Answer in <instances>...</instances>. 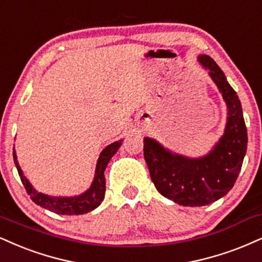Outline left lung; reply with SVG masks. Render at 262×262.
I'll return each instance as SVG.
<instances>
[{"mask_svg": "<svg viewBox=\"0 0 262 262\" xmlns=\"http://www.w3.org/2000/svg\"><path fill=\"white\" fill-rule=\"evenodd\" d=\"M198 61L209 72L227 105L222 137L201 157L176 154L152 138H144V157L156 189L183 206H204L225 196L237 181L248 144L237 93L210 56L199 55Z\"/></svg>", "mask_w": 262, "mask_h": 262, "instance_id": "8db88e82", "label": "left lung"}]
</instances>
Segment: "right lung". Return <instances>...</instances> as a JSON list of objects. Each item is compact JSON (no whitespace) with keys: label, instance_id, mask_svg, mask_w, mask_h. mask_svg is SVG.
I'll return each instance as SVG.
<instances>
[{"label":"right lung","instance_id":"1","mask_svg":"<svg viewBox=\"0 0 262 262\" xmlns=\"http://www.w3.org/2000/svg\"><path fill=\"white\" fill-rule=\"evenodd\" d=\"M122 139L115 141V143L110 144L108 146H106L105 149L101 151L96 163L95 176H94L90 188L86 191H84V193L74 195V196H51V195L39 193L24 176L19 163H18L17 154H15L14 149L13 159L18 173H19L21 183H23L25 190L30 195L31 200L34 203L43 207V209L58 213V215H83V213H88L94 209H96L102 203L106 191V181L103 173H105V169L107 165H108L110 160L117 152L119 146L122 145Z\"/></svg>","mask_w":262,"mask_h":262}]
</instances>
